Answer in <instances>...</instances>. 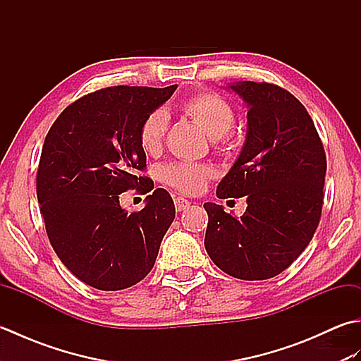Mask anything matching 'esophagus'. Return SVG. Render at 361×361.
<instances>
[{"label": "esophagus", "instance_id": "34e87169", "mask_svg": "<svg viewBox=\"0 0 361 361\" xmlns=\"http://www.w3.org/2000/svg\"><path fill=\"white\" fill-rule=\"evenodd\" d=\"M175 208H176V211H185V209H188L189 208V204H190V202L189 200H186V198H183V197H175Z\"/></svg>", "mask_w": 361, "mask_h": 361}]
</instances>
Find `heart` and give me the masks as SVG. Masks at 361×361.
<instances>
[{
    "label": "heart",
    "mask_w": 361,
    "mask_h": 361,
    "mask_svg": "<svg viewBox=\"0 0 361 361\" xmlns=\"http://www.w3.org/2000/svg\"><path fill=\"white\" fill-rule=\"evenodd\" d=\"M181 111L200 126L217 145L228 144V133L234 126L235 113L224 97L209 91H202L185 99L181 104ZM167 126L169 116L164 110H153L145 116L140 127V144L144 152L155 155L163 149ZM211 175L212 171L208 166L186 163V161L171 163L163 169V180L167 185L185 194L200 192Z\"/></svg>",
    "instance_id": "obj_1"
}]
</instances>
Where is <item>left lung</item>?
<instances>
[{
  "label": "left lung",
  "mask_w": 361,
  "mask_h": 361,
  "mask_svg": "<svg viewBox=\"0 0 361 361\" xmlns=\"http://www.w3.org/2000/svg\"><path fill=\"white\" fill-rule=\"evenodd\" d=\"M248 106L247 137L219 198H247L240 219L204 203V248L237 279L274 278L295 262L315 234L326 176V153L305 106L278 85L235 82L228 87Z\"/></svg>",
  "instance_id": "1"
}]
</instances>
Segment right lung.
<instances>
[{
    "label": "right lung",
    "instance_id": "right-lung-1",
    "mask_svg": "<svg viewBox=\"0 0 361 361\" xmlns=\"http://www.w3.org/2000/svg\"><path fill=\"white\" fill-rule=\"evenodd\" d=\"M175 90H97L68 105L44 137L37 198L46 233L63 265L91 287L128 288L155 265L175 206L166 189L137 176L145 169L140 127ZM128 188L152 190L141 212L120 208Z\"/></svg>",
    "mask_w": 361,
    "mask_h": 361
}]
</instances>
